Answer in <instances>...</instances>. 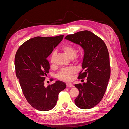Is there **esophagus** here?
I'll return each instance as SVG.
<instances>
[{
	"label": "esophagus",
	"instance_id": "34e87169",
	"mask_svg": "<svg viewBox=\"0 0 129 129\" xmlns=\"http://www.w3.org/2000/svg\"><path fill=\"white\" fill-rule=\"evenodd\" d=\"M66 86L67 87H73V84L71 83H66Z\"/></svg>",
	"mask_w": 129,
	"mask_h": 129
}]
</instances>
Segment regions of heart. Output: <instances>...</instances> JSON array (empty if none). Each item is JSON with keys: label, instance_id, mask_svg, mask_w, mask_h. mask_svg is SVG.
Here are the masks:
<instances>
[{"label": "heart", "instance_id": "obj_1", "mask_svg": "<svg viewBox=\"0 0 129 129\" xmlns=\"http://www.w3.org/2000/svg\"><path fill=\"white\" fill-rule=\"evenodd\" d=\"M61 50L64 52L69 58H73L75 57L76 54V49L74 46L72 45H65L62 46ZM56 56V53L55 52H53L50 55V63L53 64L54 62V59ZM76 72V70L73 68L63 69L57 74V77L58 79L63 81H70L72 79V76Z\"/></svg>", "mask_w": 129, "mask_h": 129}]
</instances>
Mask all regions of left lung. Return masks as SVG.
Here are the masks:
<instances>
[{"instance_id": "obj_1", "label": "left lung", "mask_w": 129, "mask_h": 129, "mask_svg": "<svg viewBox=\"0 0 129 129\" xmlns=\"http://www.w3.org/2000/svg\"><path fill=\"white\" fill-rule=\"evenodd\" d=\"M65 39L80 45L84 50L82 65L83 72H80L79 79L87 77V82L75 84L79 94L74 101L81 109H91L103 98L110 77L107 46L100 38L88 30L68 35Z\"/></svg>"}]
</instances>
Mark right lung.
Wrapping results in <instances>:
<instances>
[{"label":"right lung","mask_w":129,"mask_h":129,"mask_svg":"<svg viewBox=\"0 0 129 129\" xmlns=\"http://www.w3.org/2000/svg\"><path fill=\"white\" fill-rule=\"evenodd\" d=\"M63 37L61 35L30 39L20 46L15 54V73L23 93L28 102L38 110L52 109L56 104L59 93L66 87L65 83L60 81L46 88L44 86L50 68L47 58Z\"/></svg>","instance_id":"obj_1"}]
</instances>
